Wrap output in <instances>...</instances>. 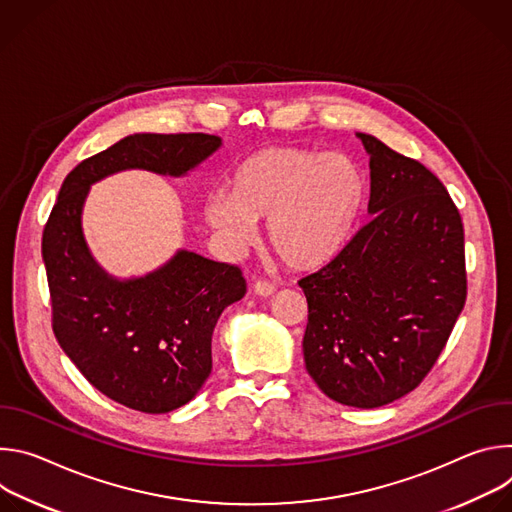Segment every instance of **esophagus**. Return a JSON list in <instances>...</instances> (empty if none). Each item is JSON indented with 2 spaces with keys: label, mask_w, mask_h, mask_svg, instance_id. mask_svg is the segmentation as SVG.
Masks as SVG:
<instances>
[{
  "label": "esophagus",
  "mask_w": 512,
  "mask_h": 512,
  "mask_svg": "<svg viewBox=\"0 0 512 512\" xmlns=\"http://www.w3.org/2000/svg\"><path fill=\"white\" fill-rule=\"evenodd\" d=\"M253 291H255L257 296H261V298H269V296L275 294V285H273L271 281L259 279V281H255V285H253Z\"/></svg>",
  "instance_id": "obj_1"
}]
</instances>
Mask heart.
Here are the masks:
<instances>
[{"label":"heart","instance_id":"1","mask_svg":"<svg viewBox=\"0 0 512 512\" xmlns=\"http://www.w3.org/2000/svg\"><path fill=\"white\" fill-rule=\"evenodd\" d=\"M367 198V178L344 154L300 145H269L249 154L233 174V192H214L206 223L237 245L269 221V243L294 269H318L348 243Z\"/></svg>","mask_w":512,"mask_h":512}]
</instances>
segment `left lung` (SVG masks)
<instances>
[{"mask_svg": "<svg viewBox=\"0 0 512 512\" xmlns=\"http://www.w3.org/2000/svg\"><path fill=\"white\" fill-rule=\"evenodd\" d=\"M371 156V221L298 283L306 371L330 399L375 409L433 369L466 304L462 216L423 164L356 133Z\"/></svg>", "mask_w": 512, "mask_h": 512, "instance_id": "8db88e82", "label": "left lung"}]
</instances>
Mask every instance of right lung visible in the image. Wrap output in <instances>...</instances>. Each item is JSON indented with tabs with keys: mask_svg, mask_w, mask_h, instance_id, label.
<instances>
[{
	"mask_svg": "<svg viewBox=\"0 0 512 512\" xmlns=\"http://www.w3.org/2000/svg\"><path fill=\"white\" fill-rule=\"evenodd\" d=\"M221 148L208 133H135L83 160L58 192L42 235L52 330L83 377L109 399L141 411L186 405L212 371V330L247 283L237 265L178 251L137 279L105 273L83 237L91 184L121 172L184 176Z\"/></svg>",
	"mask_w": 512,
	"mask_h": 512,
	"instance_id": "1",
	"label": "right lung"
}]
</instances>
